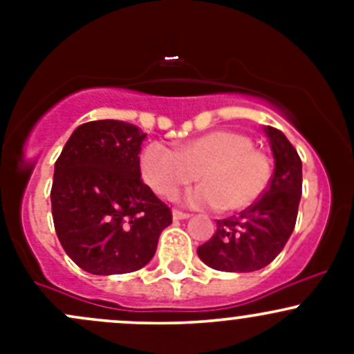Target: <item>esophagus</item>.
Segmentation results:
<instances>
[{
  "mask_svg": "<svg viewBox=\"0 0 354 354\" xmlns=\"http://www.w3.org/2000/svg\"><path fill=\"white\" fill-rule=\"evenodd\" d=\"M188 217H190V214H188V212H181V210H178V209L173 210V219H174V221L188 219Z\"/></svg>",
  "mask_w": 354,
  "mask_h": 354,
  "instance_id": "34e87169",
  "label": "esophagus"
}]
</instances>
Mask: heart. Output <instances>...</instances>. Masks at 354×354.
<instances>
[{
  "label": "heart",
  "instance_id": "heart-1",
  "mask_svg": "<svg viewBox=\"0 0 354 354\" xmlns=\"http://www.w3.org/2000/svg\"><path fill=\"white\" fill-rule=\"evenodd\" d=\"M145 183L164 198H174L181 188L202 181L188 197L195 207H219L241 212L257 202L272 178L269 156L253 147L248 135L214 130L185 142L178 151L151 144L140 157Z\"/></svg>",
  "mask_w": 354,
  "mask_h": 354
}]
</instances>
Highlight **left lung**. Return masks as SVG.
<instances>
[{
  "instance_id": "left-lung-1",
  "label": "left lung",
  "mask_w": 354,
  "mask_h": 354,
  "mask_svg": "<svg viewBox=\"0 0 354 354\" xmlns=\"http://www.w3.org/2000/svg\"><path fill=\"white\" fill-rule=\"evenodd\" d=\"M276 167L263 195L238 216L217 221V231L197 253L223 272H253L269 266L288 243L301 198V159L286 135L266 127Z\"/></svg>"
}]
</instances>
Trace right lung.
I'll use <instances>...</instances> for the list:
<instances>
[{
	"label": "right lung",
	"mask_w": 354,
	"mask_h": 354,
	"mask_svg": "<svg viewBox=\"0 0 354 354\" xmlns=\"http://www.w3.org/2000/svg\"><path fill=\"white\" fill-rule=\"evenodd\" d=\"M147 133L118 120L80 124L55 164L51 210L66 255L95 276L142 269L154 257L171 209L140 178Z\"/></svg>",
	"instance_id": "add662e5"
}]
</instances>
